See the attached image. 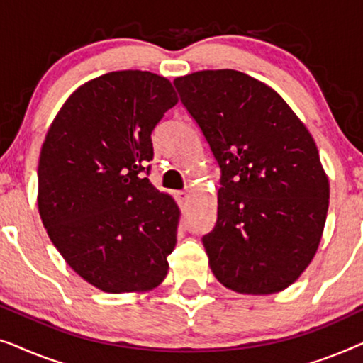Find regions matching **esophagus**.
Listing matches in <instances>:
<instances>
[{
    "label": "esophagus",
    "mask_w": 363,
    "mask_h": 363,
    "mask_svg": "<svg viewBox=\"0 0 363 363\" xmlns=\"http://www.w3.org/2000/svg\"><path fill=\"white\" fill-rule=\"evenodd\" d=\"M175 198H177L178 205H180V206L183 208V206L186 205L188 198H190V193H188V191H177V193H175Z\"/></svg>",
    "instance_id": "esophagus-1"
}]
</instances>
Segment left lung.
<instances>
[{
    "label": "left lung",
    "mask_w": 363,
    "mask_h": 363,
    "mask_svg": "<svg viewBox=\"0 0 363 363\" xmlns=\"http://www.w3.org/2000/svg\"><path fill=\"white\" fill-rule=\"evenodd\" d=\"M173 84L221 168L216 225L201 238L213 274L240 294L284 291L315 256L329 210L314 138L245 72L198 71Z\"/></svg>",
    "instance_id": "left-lung-1"
}]
</instances>
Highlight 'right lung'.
Returning <instances> with one entry per match:
<instances>
[{
	"label": "right lung",
	"instance_id": "add662e5",
	"mask_svg": "<svg viewBox=\"0 0 363 363\" xmlns=\"http://www.w3.org/2000/svg\"><path fill=\"white\" fill-rule=\"evenodd\" d=\"M177 102L167 77L108 72L69 96L44 138L43 225L67 264L104 292L152 291L168 272L180 210L143 173L152 130Z\"/></svg>",
	"mask_w": 363,
	"mask_h": 363
}]
</instances>
